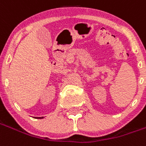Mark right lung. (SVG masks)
Returning a JSON list of instances; mask_svg holds the SVG:
<instances>
[{
    "instance_id": "add662e5",
    "label": "right lung",
    "mask_w": 146,
    "mask_h": 146,
    "mask_svg": "<svg viewBox=\"0 0 146 146\" xmlns=\"http://www.w3.org/2000/svg\"><path fill=\"white\" fill-rule=\"evenodd\" d=\"M35 119H43V117H35Z\"/></svg>"
}]
</instances>
